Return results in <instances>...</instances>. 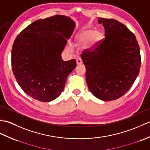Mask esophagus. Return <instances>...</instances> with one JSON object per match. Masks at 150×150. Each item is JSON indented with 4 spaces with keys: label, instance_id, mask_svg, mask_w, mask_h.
Instances as JSON below:
<instances>
[{
    "label": "esophagus",
    "instance_id": "1",
    "mask_svg": "<svg viewBox=\"0 0 150 150\" xmlns=\"http://www.w3.org/2000/svg\"><path fill=\"white\" fill-rule=\"evenodd\" d=\"M76 62H77V65H81L82 64V60L81 59H77L76 60Z\"/></svg>",
    "mask_w": 150,
    "mask_h": 150
}]
</instances>
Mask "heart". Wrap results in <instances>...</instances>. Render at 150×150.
<instances>
[{
	"instance_id": "b5f03b06",
	"label": "heart",
	"mask_w": 150,
	"mask_h": 150,
	"mask_svg": "<svg viewBox=\"0 0 150 150\" xmlns=\"http://www.w3.org/2000/svg\"><path fill=\"white\" fill-rule=\"evenodd\" d=\"M103 30H95L93 28L86 30L75 37V44L77 46H82L87 44L89 49H94L99 45L104 40Z\"/></svg>"
}]
</instances>
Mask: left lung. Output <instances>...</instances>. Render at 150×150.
<instances>
[{"label": "left lung", "mask_w": 150, "mask_h": 150, "mask_svg": "<svg viewBox=\"0 0 150 150\" xmlns=\"http://www.w3.org/2000/svg\"><path fill=\"white\" fill-rule=\"evenodd\" d=\"M106 38L93 51L86 50L81 58L86 67V81L95 97L111 101L128 91L141 68L140 47L135 35L115 19L99 18Z\"/></svg>", "instance_id": "1"}]
</instances>
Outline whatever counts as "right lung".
<instances>
[{"instance_id":"1","label":"right lung","mask_w":150,"mask_h":150,"mask_svg":"<svg viewBox=\"0 0 150 150\" xmlns=\"http://www.w3.org/2000/svg\"><path fill=\"white\" fill-rule=\"evenodd\" d=\"M75 21L55 15L35 21L16 37L11 51V66L17 83L28 95L50 102L64 89L76 60L64 61L61 54L72 35Z\"/></svg>"}]
</instances>
